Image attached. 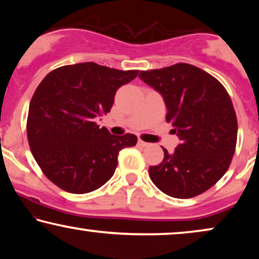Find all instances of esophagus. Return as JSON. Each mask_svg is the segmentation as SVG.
<instances>
[{"label": "esophagus", "instance_id": "34e87169", "mask_svg": "<svg viewBox=\"0 0 259 259\" xmlns=\"http://www.w3.org/2000/svg\"><path fill=\"white\" fill-rule=\"evenodd\" d=\"M138 145H139L140 147H147L150 144L145 143V141H143V140H139V141H138Z\"/></svg>", "mask_w": 259, "mask_h": 259}]
</instances>
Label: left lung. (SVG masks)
I'll return each instance as SVG.
<instances>
[{"label":"left lung","mask_w":259,"mask_h":259,"mask_svg":"<svg viewBox=\"0 0 259 259\" xmlns=\"http://www.w3.org/2000/svg\"><path fill=\"white\" fill-rule=\"evenodd\" d=\"M139 77L164 99L166 121L180 140L173 153L162 148L164 160L148 169L151 180L173 198L205 192L225 175L235 154L237 118L228 92L189 63L140 72Z\"/></svg>","instance_id":"1"}]
</instances>
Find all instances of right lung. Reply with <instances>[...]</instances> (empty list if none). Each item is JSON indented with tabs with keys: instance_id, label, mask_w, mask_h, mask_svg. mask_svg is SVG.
<instances>
[{
	"instance_id": "add662e5",
	"label": "right lung",
	"mask_w": 259,
	"mask_h": 259,
	"mask_svg": "<svg viewBox=\"0 0 259 259\" xmlns=\"http://www.w3.org/2000/svg\"><path fill=\"white\" fill-rule=\"evenodd\" d=\"M138 73L83 62L60 67L38 84L28 113V143L60 189L75 194L99 189L114 175L119 152L136 146L134 134L113 136L95 120L111 111L118 88Z\"/></svg>"
}]
</instances>
